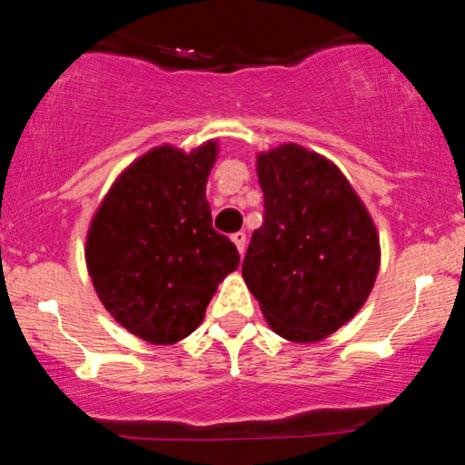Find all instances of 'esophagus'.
Segmentation results:
<instances>
[{
  "instance_id": "1",
  "label": "esophagus",
  "mask_w": 465,
  "mask_h": 465,
  "mask_svg": "<svg viewBox=\"0 0 465 465\" xmlns=\"http://www.w3.org/2000/svg\"><path fill=\"white\" fill-rule=\"evenodd\" d=\"M232 241H233V244H236V249H238V253H244V247H247V236H244V232H236L232 236Z\"/></svg>"
}]
</instances>
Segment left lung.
<instances>
[{
  "instance_id": "left-lung-1",
  "label": "left lung",
  "mask_w": 465,
  "mask_h": 465,
  "mask_svg": "<svg viewBox=\"0 0 465 465\" xmlns=\"http://www.w3.org/2000/svg\"><path fill=\"white\" fill-rule=\"evenodd\" d=\"M264 216L242 278L280 338L320 341L361 309L380 272L369 209L329 158L284 143L256 161Z\"/></svg>"
}]
</instances>
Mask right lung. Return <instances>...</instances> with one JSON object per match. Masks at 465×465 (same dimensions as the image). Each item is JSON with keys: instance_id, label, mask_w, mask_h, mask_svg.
Wrapping results in <instances>:
<instances>
[{"instance_id": "right-lung-1", "label": "right lung", "mask_w": 465, "mask_h": 465, "mask_svg": "<svg viewBox=\"0 0 465 465\" xmlns=\"http://www.w3.org/2000/svg\"><path fill=\"white\" fill-rule=\"evenodd\" d=\"M218 143L161 145L114 181L92 218L85 262L112 318L150 344H174L205 318L236 272V244L212 227L205 198Z\"/></svg>"}]
</instances>
